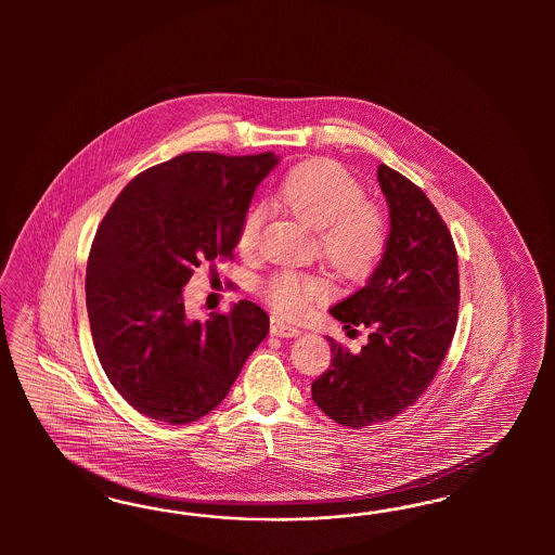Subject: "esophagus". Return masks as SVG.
<instances>
[{"label":"esophagus","mask_w":555,"mask_h":555,"mask_svg":"<svg viewBox=\"0 0 555 555\" xmlns=\"http://www.w3.org/2000/svg\"><path fill=\"white\" fill-rule=\"evenodd\" d=\"M270 334L276 337H297L301 336V330L293 323H286V321L279 320V318H272L270 321Z\"/></svg>","instance_id":"34e87169"}]
</instances>
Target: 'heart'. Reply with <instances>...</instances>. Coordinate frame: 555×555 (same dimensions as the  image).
Segmentation results:
<instances>
[{
    "label": "heart",
    "mask_w": 555,
    "mask_h": 555,
    "mask_svg": "<svg viewBox=\"0 0 555 555\" xmlns=\"http://www.w3.org/2000/svg\"><path fill=\"white\" fill-rule=\"evenodd\" d=\"M281 205L315 232V250L321 260L341 279L369 276L380 260L387 228L380 211L364 203L360 183L332 160H309L291 168L276 189ZM262 216L250 211L237 234V248L250 253L260 232ZM327 295L325 281L315 274L283 270L264 283V297L288 318L302 315L313 302Z\"/></svg>",
    "instance_id": "b5f03b06"
}]
</instances>
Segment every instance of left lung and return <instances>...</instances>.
<instances>
[{
    "label": "left lung",
    "instance_id": "1",
    "mask_svg": "<svg viewBox=\"0 0 555 555\" xmlns=\"http://www.w3.org/2000/svg\"><path fill=\"white\" fill-rule=\"evenodd\" d=\"M388 207L385 253L366 285L330 307V315L366 327L369 341L350 352L327 337L332 366L311 385V399L344 427L392 420L434 380L452 344L460 302L454 240L420 186L380 165Z\"/></svg>",
    "mask_w": 555,
    "mask_h": 555
}]
</instances>
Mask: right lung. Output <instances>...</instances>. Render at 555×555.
I'll use <instances>...</instances> for the list:
<instances>
[{
	"label": "right lung",
	"mask_w": 555,
	"mask_h": 555,
	"mask_svg": "<svg viewBox=\"0 0 555 555\" xmlns=\"http://www.w3.org/2000/svg\"><path fill=\"white\" fill-rule=\"evenodd\" d=\"M281 156L189 152L132 179L93 240L85 297L101 366L149 420L185 425L211 413L269 334L253 301L197 320L193 269L228 258L256 186Z\"/></svg>",
	"instance_id": "1"
}]
</instances>
